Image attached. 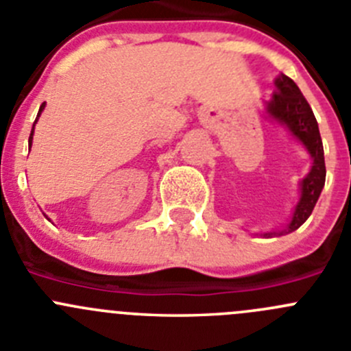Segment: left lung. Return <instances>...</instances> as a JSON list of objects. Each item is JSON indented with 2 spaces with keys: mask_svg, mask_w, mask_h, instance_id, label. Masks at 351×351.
<instances>
[{
  "mask_svg": "<svg viewBox=\"0 0 351 351\" xmlns=\"http://www.w3.org/2000/svg\"><path fill=\"white\" fill-rule=\"evenodd\" d=\"M274 86H276V91L272 93L269 101H265L267 117L272 119L274 122H278L281 128H285L286 132L306 149V153L312 158V167H310L305 178L300 181V198L295 210H293L288 226L281 231L256 234L262 236V238H276V236L289 234V232L296 231L310 217L320 193H322L324 182H326L322 139H320L319 123H317L308 101L302 95L295 81L285 73H279L274 81Z\"/></svg>",
  "mask_w": 351,
  "mask_h": 351,
  "instance_id": "1",
  "label": "left lung"
}]
</instances>
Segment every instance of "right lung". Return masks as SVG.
Here are the masks:
<instances>
[{"label": "right lung", "instance_id": "1", "mask_svg": "<svg viewBox=\"0 0 351 351\" xmlns=\"http://www.w3.org/2000/svg\"><path fill=\"white\" fill-rule=\"evenodd\" d=\"M45 105H46V103H43V105H41V108H39V112H38V117H36V122H38V119H39V117H41L43 110H45ZM36 122H34V125H36ZM32 136H34V128H32V131H31V136H29V148H31V146H32Z\"/></svg>", "mask_w": 351, "mask_h": 351}]
</instances>
